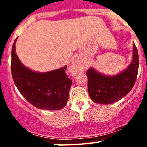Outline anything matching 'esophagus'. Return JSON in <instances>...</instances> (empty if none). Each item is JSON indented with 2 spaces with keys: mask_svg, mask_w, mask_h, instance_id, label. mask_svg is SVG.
<instances>
[{
  "mask_svg": "<svg viewBox=\"0 0 147 147\" xmlns=\"http://www.w3.org/2000/svg\"><path fill=\"white\" fill-rule=\"evenodd\" d=\"M80 70V63L79 62H75L73 64H72L71 67V71L72 72H77V71H79Z\"/></svg>",
  "mask_w": 147,
  "mask_h": 147,
  "instance_id": "esophagus-1",
  "label": "esophagus"
}]
</instances>
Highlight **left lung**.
<instances>
[{
    "label": "left lung",
    "instance_id": "obj_1",
    "mask_svg": "<svg viewBox=\"0 0 147 147\" xmlns=\"http://www.w3.org/2000/svg\"><path fill=\"white\" fill-rule=\"evenodd\" d=\"M139 67V57L133 45V59L126 70L117 75L107 77L90 68L87 70L88 90L93 102L101 104L116 102L127 95L136 83Z\"/></svg>",
    "mask_w": 147,
    "mask_h": 147
}]
</instances>
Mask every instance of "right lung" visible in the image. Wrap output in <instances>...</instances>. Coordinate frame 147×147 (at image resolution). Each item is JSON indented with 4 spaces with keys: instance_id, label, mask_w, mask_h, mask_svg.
<instances>
[{
    "instance_id": "right-lung-1",
    "label": "right lung",
    "mask_w": 147,
    "mask_h": 147,
    "mask_svg": "<svg viewBox=\"0 0 147 147\" xmlns=\"http://www.w3.org/2000/svg\"><path fill=\"white\" fill-rule=\"evenodd\" d=\"M16 39L11 49V71L18 90L38 109L49 111L63 109L72 85V80L65 73L67 66L45 73L32 71L18 59L15 50Z\"/></svg>"
}]
</instances>
